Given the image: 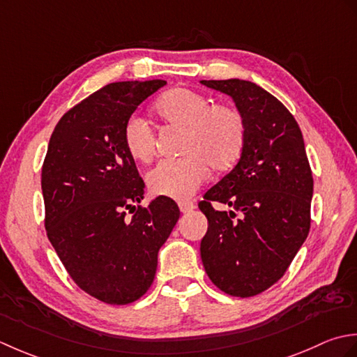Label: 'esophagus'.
I'll return each mask as SVG.
<instances>
[{"label": "esophagus", "instance_id": "obj_1", "mask_svg": "<svg viewBox=\"0 0 357 357\" xmlns=\"http://www.w3.org/2000/svg\"><path fill=\"white\" fill-rule=\"evenodd\" d=\"M178 208L183 214L191 213L192 209H195V203L191 200H181V202H178Z\"/></svg>", "mask_w": 357, "mask_h": 357}]
</instances>
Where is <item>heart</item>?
I'll list each match as a JSON object with an SVG mask.
<instances>
[{"label":"heart","mask_w":357,"mask_h":357,"mask_svg":"<svg viewBox=\"0 0 357 357\" xmlns=\"http://www.w3.org/2000/svg\"><path fill=\"white\" fill-rule=\"evenodd\" d=\"M155 114L165 123L185 128L181 157L165 158L148 172L152 194L171 199L191 197L209 177V166L223 171L242 154L246 123L229 105H213L202 93L176 87L155 101ZM123 144L130 158L148 163L155 155V132L146 120L130 115L123 126Z\"/></svg>","instance_id":"obj_1"}]
</instances>
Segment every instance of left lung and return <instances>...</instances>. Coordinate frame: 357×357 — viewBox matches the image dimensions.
I'll use <instances>...</instances> for the list:
<instances>
[{
	"instance_id": "8db88e82",
	"label": "left lung",
	"mask_w": 357,
	"mask_h": 357,
	"mask_svg": "<svg viewBox=\"0 0 357 357\" xmlns=\"http://www.w3.org/2000/svg\"><path fill=\"white\" fill-rule=\"evenodd\" d=\"M236 101L246 123L240 160L203 195L208 219L200 256L223 293L252 297L283 278L311 227L312 174L303 137L288 109L245 79H202ZM214 202L231 211H219Z\"/></svg>"
}]
</instances>
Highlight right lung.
Returning <instances> with one entry per match:
<instances>
[{"instance_id": "add662e5", "label": "right lung", "mask_w": 357, "mask_h": 357, "mask_svg": "<svg viewBox=\"0 0 357 357\" xmlns=\"http://www.w3.org/2000/svg\"><path fill=\"white\" fill-rule=\"evenodd\" d=\"M165 84L101 87L63 115L49 140L41 169L47 237L72 280L105 303H132L146 293L160 246L180 217L163 195L138 205L144 181L123 144L125 121Z\"/></svg>"}]
</instances>
